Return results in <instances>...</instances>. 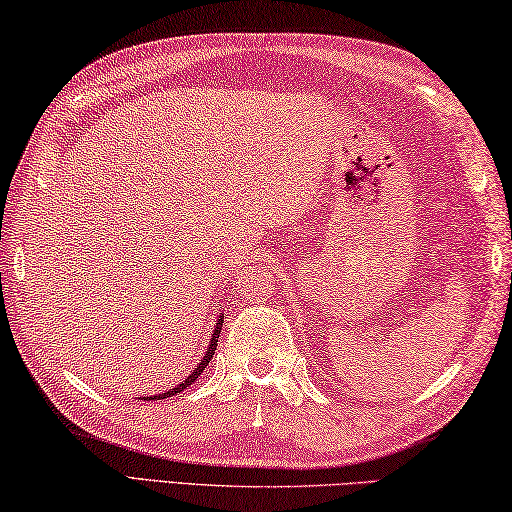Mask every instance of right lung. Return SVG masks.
Listing matches in <instances>:
<instances>
[{"label":"right lung","instance_id":"right-lung-1","mask_svg":"<svg viewBox=\"0 0 512 512\" xmlns=\"http://www.w3.org/2000/svg\"><path fill=\"white\" fill-rule=\"evenodd\" d=\"M221 324H224V313H219V315H217V320H215V329H212V336H210V345H208L206 353H203V358H201L199 365L194 367L188 376H185V380H181V383H179V385H174L172 389H165V392H161V394H154V396H141V398H138V401H161V398L174 396V394L183 392L185 387H190V385L194 383V380L199 378L201 371L208 367V362L212 360V356H215V349H217V342H219V331H221Z\"/></svg>","mask_w":512,"mask_h":512}]
</instances>
